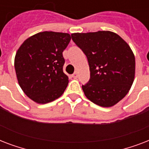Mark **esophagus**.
I'll return each mask as SVG.
<instances>
[{"instance_id": "34e87169", "label": "esophagus", "mask_w": 149, "mask_h": 149, "mask_svg": "<svg viewBox=\"0 0 149 149\" xmlns=\"http://www.w3.org/2000/svg\"><path fill=\"white\" fill-rule=\"evenodd\" d=\"M72 77H73V78H77V77H78V72H75L72 75Z\"/></svg>"}]
</instances>
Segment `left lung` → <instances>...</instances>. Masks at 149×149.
<instances>
[{"instance_id":"obj_1","label":"left lung","mask_w":149,"mask_h":149,"mask_svg":"<svg viewBox=\"0 0 149 149\" xmlns=\"http://www.w3.org/2000/svg\"><path fill=\"white\" fill-rule=\"evenodd\" d=\"M72 41L86 55L91 78L84 94L99 106L109 107L125 97L134 82L135 58L127 43L109 31L73 33Z\"/></svg>"}]
</instances>
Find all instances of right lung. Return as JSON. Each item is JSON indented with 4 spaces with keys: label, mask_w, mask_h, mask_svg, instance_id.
I'll return each instance as SVG.
<instances>
[{
    "label": "right lung",
    "mask_w": 149,
    "mask_h": 149,
    "mask_svg": "<svg viewBox=\"0 0 149 149\" xmlns=\"http://www.w3.org/2000/svg\"><path fill=\"white\" fill-rule=\"evenodd\" d=\"M71 40L68 33L43 31L22 43L15 58L17 81L24 93L38 104L60 97L69 78L63 72V52Z\"/></svg>",
    "instance_id": "1"
}]
</instances>
